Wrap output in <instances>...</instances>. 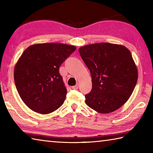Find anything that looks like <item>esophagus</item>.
I'll return each instance as SVG.
<instances>
[{
	"instance_id": "esophagus-1",
	"label": "esophagus",
	"mask_w": 153,
	"mask_h": 153,
	"mask_svg": "<svg viewBox=\"0 0 153 153\" xmlns=\"http://www.w3.org/2000/svg\"><path fill=\"white\" fill-rule=\"evenodd\" d=\"M79 88V84H77L76 86H72L71 87V88L73 89V90H76V89H77Z\"/></svg>"
}]
</instances>
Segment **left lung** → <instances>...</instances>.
I'll return each instance as SVG.
<instances>
[{
  "label": "left lung",
  "mask_w": 153,
  "mask_h": 153,
  "mask_svg": "<svg viewBox=\"0 0 153 153\" xmlns=\"http://www.w3.org/2000/svg\"><path fill=\"white\" fill-rule=\"evenodd\" d=\"M79 53L89 69L92 87L86 105L100 113L121 107L132 94L138 71L131 54L122 45L107 42L82 46Z\"/></svg>",
  "instance_id": "left-lung-1"
}]
</instances>
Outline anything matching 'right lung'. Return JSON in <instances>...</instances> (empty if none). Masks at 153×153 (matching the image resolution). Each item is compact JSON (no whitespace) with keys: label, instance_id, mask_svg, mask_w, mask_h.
Here are the masks:
<instances>
[{"label":"right lung","instance_id":"right-lung-1","mask_svg":"<svg viewBox=\"0 0 153 153\" xmlns=\"http://www.w3.org/2000/svg\"><path fill=\"white\" fill-rule=\"evenodd\" d=\"M76 49L59 43L37 44L25 49L15 67L14 80L21 98L30 109L48 114L63 104L67 89L59 67Z\"/></svg>","mask_w":153,"mask_h":153}]
</instances>
